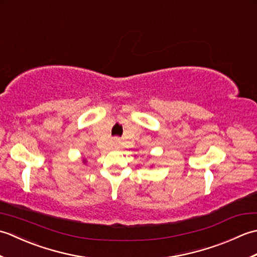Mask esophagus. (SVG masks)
Returning a JSON list of instances; mask_svg holds the SVG:
<instances>
[{
    "label": "esophagus",
    "mask_w": 257,
    "mask_h": 257,
    "mask_svg": "<svg viewBox=\"0 0 257 257\" xmlns=\"http://www.w3.org/2000/svg\"><path fill=\"white\" fill-rule=\"evenodd\" d=\"M119 144H120V138L116 137V138L113 139V145H114V146H119Z\"/></svg>",
    "instance_id": "esophagus-1"
}]
</instances>
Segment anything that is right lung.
Wrapping results in <instances>:
<instances>
[{
  "mask_svg": "<svg viewBox=\"0 0 257 257\" xmlns=\"http://www.w3.org/2000/svg\"><path fill=\"white\" fill-rule=\"evenodd\" d=\"M86 162H87V160L85 159V158H83V163H84V165H85V163H86Z\"/></svg>",
  "mask_w": 257,
  "mask_h": 257,
  "instance_id": "obj_1",
  "label": "right lung"
}]
</instances>
